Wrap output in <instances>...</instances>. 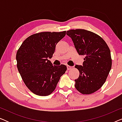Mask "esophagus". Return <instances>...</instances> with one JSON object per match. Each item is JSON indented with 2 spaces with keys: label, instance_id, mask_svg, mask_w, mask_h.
<instances>
[{
  "label": "esophagus",
  "instance_id": "1",
  "mask_svg": "<svg viewBox=\"0 0 122 122\" xmlns=\"http://www.w3.org/2000/svg\"><path fill=\"white\" fill-rule=\"evenodd\" d=\"M66 68H67V70H71L72 68V66H66Z\"/></svg>",
  "mask_w": 122,
  "mask_h": 122
}]
</instances>
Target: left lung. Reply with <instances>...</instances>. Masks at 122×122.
Instances as JSON below:
<instances>
[{
	"label": "left lung",
	"instance_id": "left-lung-1",
	"mask_svg": "<svg viewBox=\"0 0 122 122\" xmlns=\"http://www.w3.org/2000/svg\"><path fill=\"white\" fill-rule=\"evenodd\" d=\"M79 55L85 56L83 66H75L79 76L75 87L83 94L97 91L106 81L112 68L111 51L102 38L85 29L66 31Z\"/></svg>",
	"mask_w": 122,
	"mask_h": 122
}]
</instances>
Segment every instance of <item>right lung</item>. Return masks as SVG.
<instances>
[{
	"instance_id": "obj_1",
	"label": "right lung",
	"mask_w": 122,
	"mask_h": 122,
	"mask_svg": "<svg viewBox=\"0 0 122 122\" xmlns=\"http://www.w3.org/2000/svg\"><path fill=\"white\" fill-rule=\"evenodd\" d=\"M66 34V31L36 33L26 38L18 50V71L25 86L34 94L46 96L52 93L66 71L65 65L53 66L48 59L52 57L56 44Z\"/></svg>"
}]
</instances>
